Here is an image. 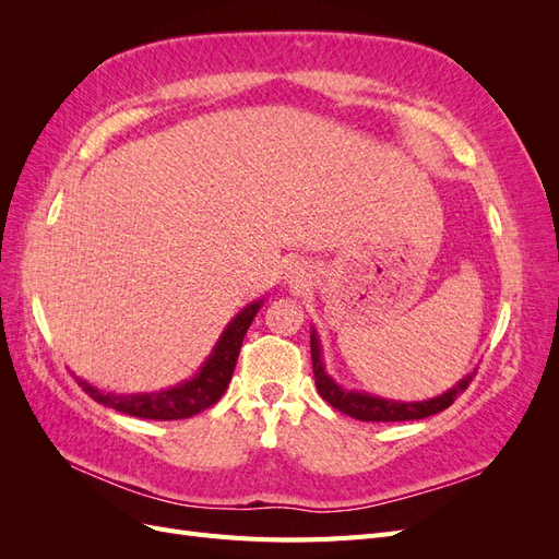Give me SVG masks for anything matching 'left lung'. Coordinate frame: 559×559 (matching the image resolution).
Segmentation results:
<instances>
[{"instance_id":"obj_1","label":"left lung","mask_w":559,"mask_h":559,"mask_svg":"<svg viewBox=\"0 0 559 559\" xmlns=\"http://www.w3.org/2000/svg\"><path fill=\"white\" fill-rule=\"evenodd\" d=\"M310 349H312V370H314V384L317 392L321 394V399L329 401L333 408H337L341 413L361 419V421H405V419H421L441 413L454 403L456 396H462L466 392V386L471 384L473 376L464 378L460 384L450 392H445L443 396H436L431 401H419V403H396V401H384L378 396H368V394H359V392H347V389L337 386L324 370V364H321V354H319V343L317 335L312 333L310 341Z\"/></svg>"}]
</instances>
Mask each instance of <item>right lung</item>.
Listing matches in <instances>:
<instances>
[{"mask_svg": "<svg viewBox=\"0 0 559 559\" xmlns=\"http://www.w3.org/2000/svg\"><path fill=\"white\" fill-rule=\"evenodd\" d=\"M261 306H263V300L251 302V306H247L238 317L230 321L228 329L222 335V341L216 343L214 352L210 354V359L205 361V366L200 368V373L181 386L167 389V392H160V394L114 396V394L97 392V389H93L83 380H79V384L93 401L109 405V408L132 415V417L183 419V417L198 415L200 411L210 408V405H214L218 399L224 396L226 386L233 378L235 364H238V354H240V347L245 341V333L251 326V321L261 310Z\"/></svg>", "mask_w": 559, "mask_h": 559, "instance_id": "obj_1", "label": "right lung"}]
</instances>
